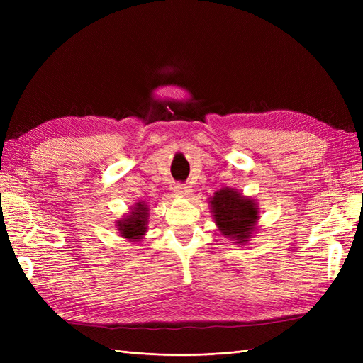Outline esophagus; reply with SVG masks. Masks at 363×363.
Here are the masks:
<instances>
[{
    "label": "esophagus",
    "instance_id": "obj_1",
    "mask_svg": "<svg viewBox=\"0 0 363 363\" xmlns=\"http://www.w3.org/2000/svg\"><path fill=\"white\" fill-rule=\"evenodd\" d=\"M174 191H175V194H177V195L186 196V195H189V192H191V186L184 184V183H177V184H175Z\"/></svg>",
    "mask_w": 363,
    "mask_h": 363
}]
</instances>
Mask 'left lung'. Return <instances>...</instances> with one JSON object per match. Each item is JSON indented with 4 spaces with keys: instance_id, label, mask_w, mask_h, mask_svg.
<instances>
[{
    "instance_id": "left-lung-1",
    "label": "left lung",
    "mask_w": 363,
    "mask_h": 363,
    "mask_svg": "<svg viewBox=\"0 0 363 363\" xmlns=\"http://www.w3.org/2000/svg\"><path fill=\"white\" fill-rule=\"evenodd\" d=\"M215 224L223 236L244 245L256 232L259 207L256 201L232 188H223L211 199Z\"/></svg>"
}]
</instances>
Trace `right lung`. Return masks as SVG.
<instances>
[{
  "label": "right lung",
  "instance_id": "add662e5",
  "mask_svg": "<svg viewBox=\"0 0 363 363\" xmlns=\"http://www.w3.org/2000/svg\"><path fill=\"white\" fill-rule=\"evenodd\" d=\"M150 208L144 201H139L131 208V212L116 223L119 235L128 240H142L147 233Z\"/></svg>",
  "mask_w": 363,
  "mask_h": 363
}]
</instances>
